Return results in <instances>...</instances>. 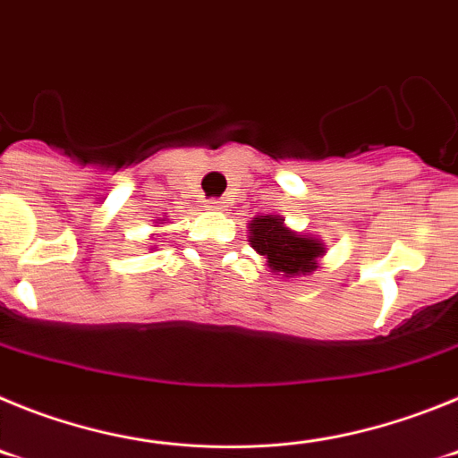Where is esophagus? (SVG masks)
I'll return each mask as SVG.
<instances>
[{"label":"esophagus","mask_w":458,"mask_h":458,"mask_svg":"<svg viewBox=\"0 0 458 458\" xmlns=\"http://www.w3.org/2000/svg\"><path fill=\"white\" fill-rule=\"evenodd\" d=\"M206 208H208V210H222V208H225V201H222V199H208V201H206Z\"/></svg>","instance_id":"34e87169"}]
</instances>
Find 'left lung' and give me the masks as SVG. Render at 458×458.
Segmentation results:
<instances>
[{
  "label": "left lung",
  "instance_id": "left-lung-1",
  "mask_svg": "<svg viewBox=\"0 0 458 458\" xmlns=\"http://www.w3.org/2000/svg\"><path fill=\"white\" fill-rule=\"evenodd\" d=\"M250 245L264 259L273 273H284L286 277L305 275L317 268V257L326 252L318 241L302 238L289 232L279 217L259 216L250 225Z\"/></svg>",
  "mask_w": 458,
  "mask_h": 458
}]
</instances>
